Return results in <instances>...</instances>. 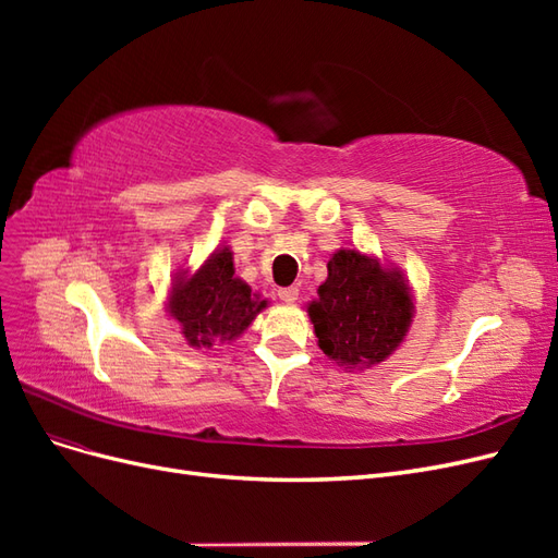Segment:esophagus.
Returning a JSON list of instances; mask_svg holds the SVG:
<instances>
[{
	"label": "esophagus",
	"instance_id": "34e87169",
	"mask_svg": "<svg viewBox=\"0 0 558 558\" xmlns=\"http://www.w3.org/2000/svg\"><path fill=\"white\" fill-rule=\"evenodd\" d=\"M298 286H289V289H279V298L283 302H295L298 300Z\"/></svg>",
	"mask_w": 558,
	"mask_h": 558
}]
</instances>
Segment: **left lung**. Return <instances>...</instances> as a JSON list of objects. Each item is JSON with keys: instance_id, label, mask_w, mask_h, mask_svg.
I'll return each mask as SVG.
<instances>
[{"instance_id": "left-lung-1", "label": "left lung", "mask_w": 558, "mask_h": 558, "mask_svg": "<svg viewBox=\"0 0 558 558\" xmlns=\"http://www.w3.org/2000/svg\"><path fill=\"white\" fill-rule=\"evenodd\" d=\"M307 312L328 359L347 367H369L402 342L412 320V298L398 272L359 251L340 248Z\"/></svg>"}]
</instances>
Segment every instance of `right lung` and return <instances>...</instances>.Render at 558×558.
I'll use <instances>...</instances> for the list:
<instances>
[{"mask_svg":"<svg viewBox=\"0 0 558 558\" xmlns=\"http://www.w3.org/2000/svg\"><path fill=\"white\" fill-rule=\"evenodd\" d=\"M265 300L251 298L248 286L234 277L232 253L221 248L189 279H179L170 298V314L193 347H214L240 337Z\"/></svg>","mask_w":558,"mask_h":558,"instance_id":"obj_1","label":"right lung"}]
</instances>
